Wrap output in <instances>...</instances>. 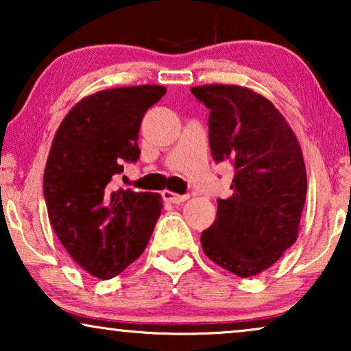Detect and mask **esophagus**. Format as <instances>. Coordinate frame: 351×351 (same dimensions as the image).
<instances>
[{"label": "esophagus", "mask_w": 351, "mask_h": 351, "mask_svg": "<svg viewBox=\"0 0 351 351\" xmlns=\"http://www.w3.org/2000/svg\"><path fill=\"white\" fill-rule=\"evenodd\" d=\"M161 195L162 198H165V201H169V203H174V204L184 203V201L190 198V195H177L174 191H169V190H165Z\"/></svg>", "instance_id": "1"}]
</instances>
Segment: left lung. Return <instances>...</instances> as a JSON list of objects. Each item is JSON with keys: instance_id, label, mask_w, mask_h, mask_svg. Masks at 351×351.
<instances>
[{"instance_id": "left-lung-1", "label": "left lung", "mask_w": 351, "mask_h": 351, "mask_svg": "<svg viewBox=\"0 0 351 351\" xmlns=\"http://www.w3.org/2000/svg\"><path fill=\"white\" fill-rule=\"evenodd\" d=\"M191 94L209 108L215 162L234 167L233 193L201 234L206 256L241 278L270 268L299 234L306 171L295 134L270 100L243 86L206 84Z\"/></svg>"}]
</instances>
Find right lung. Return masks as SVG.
I'll return each mask as SVG.
<instances>
[{
  "label": "right lung",
  "instance_id": "right-lung-1",
  "mask_svg": "<svg viewBox=\"0 0 351 351\" xmlns=\"http://www.w3.org/2000/svg\"><path fill=\"white\" fill-rule=\"evenodd\" d=\"M165 86L114 88L84 97L57 129L43 191L52 228L70 257L110 280L145 249L161 214V195L114 186L124 162L141 156L143 114Z\"/></svg>",
  "mask_w": 351,
  "mask_h": 351
}]
</instances>
